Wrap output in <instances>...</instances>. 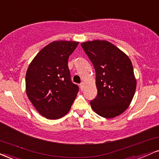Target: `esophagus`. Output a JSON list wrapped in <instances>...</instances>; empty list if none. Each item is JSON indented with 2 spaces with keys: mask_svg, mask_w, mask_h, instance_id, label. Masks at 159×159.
Wrapping results in <instances>:
<instances>
[{
  "mask_svg": "<svg viewBox=\"0 0 159 159\" xmlns=\"http://www.w3.org/2000/svg\"><path fill=\"white\" fill-rule=\"evenodd\" d=\"M80 88L81 90H83V89H84V83H81L80 84Z\"/></svg>",
  "mask_w": 159,
  "mask_h": 159,
  "instance_id": "34e87169",
  "label": "esophagus"
}]
</instances>
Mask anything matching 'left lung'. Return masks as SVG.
Here are the masks:
<instances>
[{
  "label": "left lung",
  "mask_w": 159,
  "mask_h": 159,
  "mask_svg": "<svg viewBox=\"0 0 159 159\" xmlns=\"http://www.w3.org/2000/svg\"><path fill=\"white\" fill-rule=\"evenodd\" d=\"M81 46L96 72L98 95L90 102L91 109L105 118L121 115L131 103L136 89L131 60L107 41H89Z\"/></svg>",
  "instance_id": "obj_1"
}]
</instances>
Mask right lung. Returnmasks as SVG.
Returning <instances> with one entry per match:
<instances>
[{
  "label": "right lung",
  "mask_w": 159,
  "mask_h": 159,
  "mask_svg": "<svg viewBox=\"0 0 159 159\" xmlns=\"http://www.w3.org/2000/svg\"><path fill=\"white\" fill-rule=\"evenodd\" d=\"M79 42L55 41L37 53L26 74V92L41 115L50 120L65 116L76 98L79 87L70 80L69 56Z\"/></svg>",
  "instance_id": "obj_1"
}]
</instances>
